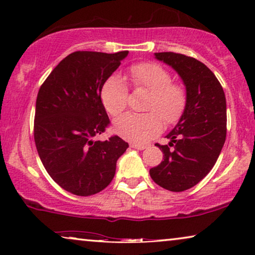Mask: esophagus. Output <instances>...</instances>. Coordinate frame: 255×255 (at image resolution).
<instances>
[{
	"label": "esophagus",
	"instance_id": "1",
	"mask_svg": "<svg viewBox=\"0 0 255 255\" xmlns=\"http://www.w3.org/2000/svg\"><path fill=\"white\" fill-rule=\"evenodd\" d=\"M132 148H135V149H145L146 147H147V145H145V144H135V142H132V144L130 145Z\"/></svg>",
	"mask_w": 255,
	"mask_h": 255
}]
</instances>
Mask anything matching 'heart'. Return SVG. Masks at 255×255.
<instances>
[{"mask_svg": "<svg viewBox=\"0 0 255 255\" xmlns=\"http://www.w3.org/2000/svg\"><path fill=\"white\" fill-rule=\"evenodd\" d=\"M128 78L135 89L149 92L142 115L127 114L115 121L114 130L122 138L131 141L148 140L162 131L163 121L172 125L180 121L188 103L184 85L172 81L168 69L156 62H139L128 71ZM101 101L111 116L116 117L128 106V92L120 76L113 75L106 80L101 89Z\"/></svg>", "mask_w": 255, "mask_h": 255, "instance_id": "obj_1", "label": "heart"}]
</instances>
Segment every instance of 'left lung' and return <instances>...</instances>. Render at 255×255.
I'll use <instances>...</instances> for the list:
<instances>
[{
    "label": "left lung",
    "mask_w": 255,
    "mask_h": 255,
    "mask_svg": "<svg viewBox=\"0 0 255 255\" xmlns=\"http://www.w3.org/2000/svg\"><path fill=\"white\" fill-rule=\"evenodd\" d=\"M182 78L188 93L184 114L166 135L163 161L149 169L152 180L167 190L183 191L196 186L217 161L226 138V100L216 75L197 59L174 52L155 53Z\"/></svg>",
    "instance_id": "left-lung-1"
}]
</instances>
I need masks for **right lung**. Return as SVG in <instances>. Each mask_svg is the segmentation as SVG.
I'll use <instances>...</instances> for the list:
<instances>
[{
	"label": "right lung",
	"mask_w": 255,
	"mask_h": 255,
	"mask_svg": "<svg viewBox=\"0 0 255 255\" xmlns=\"http://www.w3.org/2000/svg\"><path fill=\"white\" fill-rule=\"evenodd\" d=\"M128 53L73 52L40 86L34 142L48 175L68 193L90 196L107 188L118 158L128 147L116 134L104 141L94 140L110 125L101 89Z\"/></svg>",
	"instance_id": "add662e5"
}]
</instances>
